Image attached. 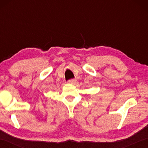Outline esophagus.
Listing matches in <instances>:
<instances>
[{
    "mask_svg": "<svg viewBox=\"0 0 148 148\" xmlns=\"http://www.w3.org/2000/svg\"><path fill=\"white\" fill-rule=\"evenodd\" d=\"M76 79H70L69 81V83L71 84H74L76 83Z\"/></svg>",
    "mask_w": 148,
    "mask_h": 148,
    "instance_id": "34e87169",
    "label": "esophagus"
}]
</instances>
